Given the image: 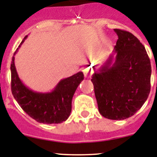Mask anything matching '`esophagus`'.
Segmentation results:
<instances>
[{
    "instance_id": "esophagus-1",
    "label": "esophagus",
    "mask_w": 157,
    "mask_h": 157,
    "mask_svg": "<svg viewBox=\"0 0 157 157\" xmlns=\"http://www.w3.org/2000/svg\"><path fill=\"white\" fill-rule=\"evenodd\" d=\"M84 75H85L86 78H90L91 73L90 71H89L88 70H85V71H84Z\"/></svg>"
}]
</instances>
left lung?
Returning <instances> with one entry per match:
<instances>
[{"label":"left lung","instance_id":"left-lung-1","mask_svg":"<svg viewBox=\"0 0 157 157\" xmlns=\"http://www.w3.org/2000/svg\"><path fill=\"white\" fill-rule=\"evenodd\" d=\"M114 31L118 35L114 53L98 71L94 67L91 81L101 116L122 120L135 114L149 97L152 69L139 40L126 30Z\"/></svg>","mask_w":157,"mask_h":157}]
</instances>
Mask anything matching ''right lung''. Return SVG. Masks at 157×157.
I'll use <instances>...</instances> for the list:
<instances>
[{
    "mask_svg": "<svg viewBox=\"0 0 157 157\" xmlns=\"http://www.w3.org/2000/svg\"><path fill=\"white\" fill-rule=\"evenodd\" d=\"M27 37V36L24 37L19 48ZM14 56L11 63L12 93L23 110L38 123L52 124L66 121L71 112L72 98L77 87L84 79L82 72H78L60 80L51 92H35L26 86L19 78Z\"/></svg>",
    "mask_w": 157,
    "mask_h": 157,
    "instance_id": "add662e5",
    "label": "right lung"
}]
</instances>
